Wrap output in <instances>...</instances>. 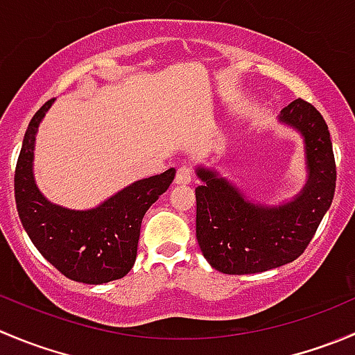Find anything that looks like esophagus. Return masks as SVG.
Returning a JSON list of instances; mask_svg holds the SVG:
<instances>
[{"instance_id":"34e87169","label":"esophagus","mask_w":355,"mask_h":355,"mask_svg":"<svg viewBox=\"0 0 355 355\" xmlns=\"http://www.w3.org/2000/svg\"><path fill=\"white\" fill-rule=\"evenodd\" d=\"M192 180V170L189 166H180L175 175V184L177 185H187Z\"/></svg>"}]
</instances>
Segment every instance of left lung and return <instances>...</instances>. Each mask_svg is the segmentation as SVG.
Segmentation results:
<instances>
[{
  "label": "left lung",
  "mask_w": 355,
  "mask_h": 355,
  "mask_svg": "<svg viewBox=\"0 0 355 355\" xmlns=\"http://www.w3.org/2000/svg\"><path fill=\"white\" fill-rule=\"evenodd\" d=\"M277 121L304 140L307 180L290 201H253L215 166H196V237L202 257L223 274H257L297 260L331 206L336 168L322 116L297 98Z\"/></svg>",
  "instance_id": "left-lung-1"
}]
</instances>
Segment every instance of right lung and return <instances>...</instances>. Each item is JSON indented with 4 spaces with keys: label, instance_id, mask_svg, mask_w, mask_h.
Returning <instances> with one entry per match:
<instances>
[{
    "label": "right lung",
    "instance_id": "add662e5",
    "mask_svg": "<svg viewBox=\"0 0 355 355\" xmlns=\"http://www.w3.org/2000/svg\"><path fill=\"white\" fill-rule=\"evenodd\" d=\"M53 102L48 101L34 114L24 135L15 170L20 222L37 251L69 279L86 284L121 279L135 263L144 215L170 187L175 168L126 185L95 208L55 205L34 180L36 135Z\"/></svg>",
    "mask_w": 355,
    "mask_h": 355
}]
</instances>
